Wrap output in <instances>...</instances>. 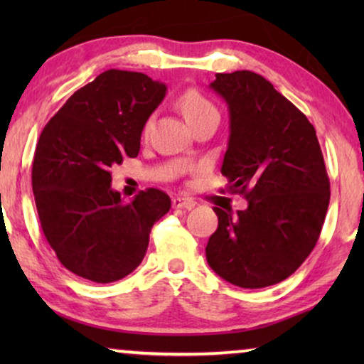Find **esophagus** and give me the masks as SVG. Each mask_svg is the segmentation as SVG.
<instances>
[{
    "label": "esophagus",
    "instance_id": "esophagus-1",
    "mask_svg": "<svg viewBox=\"0 0 364 364\" xmlns=\"http://www.w3.org/2000/svg\"><path fill=\"white\" fill-rule=\"evenodd\" d=\"M172 207L173 208H191L196 207V200L193 198H188V197H173L172 198Z\"/></svg>",
    "mask_w": 364,
    "mask_h": 364
}]
</instances>
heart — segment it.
Wrapping results in <instances>:
<instances>
[{
  "mask_svg": "<svg viewBox=\"0 0 364 364\" xmlns=\"http://www.w3.org/2000/svg\"><path fill=\"white\" fill-rule=\"evenodd\" d=\"M178 109L186 117V121L193 126L198 119L205 117L207 114L217 112V109L208 99L197 91V89H188V91L182 92L178 97ZM144 132H147V126L144 127Z\"/></svg>",
  "mask_w": 364,
  "mask_h": 364,
  "instance_id": "obj_1",
  "label": "heart"
}]
</instances>
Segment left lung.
<instances>
[{"label":"left lung","mask_w":364,"mask_h":364,"mask_svg":"<svg viewBox=\"0 0 364 364\" xmlns=\"http://www.w3.org/2000/svg\"><path fill=\"white\" fill-rule=\"evenodd\" d=\"M210 89L230 116L222 173L248 207L235 215L213 208L218 227L205 247L207 262L232 285H275L306 260L326 217L330 181L316 131L257 73L215 74Z\"/></svg>","instance_id":"obj_1"}]
</instances>
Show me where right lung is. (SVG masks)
Here are the masks:
<instances>
[{
	"label": "right lung",
	"instance_id": "right-lung-1",
	"mask_svg": "<svg viewBox=\"0 0 364 364\" xmlns=\"http://www.w3.org/2000/svg\"><path fill=\"white\" fill-rule=\"evenodd\" d=\"M167 86L142 73L109 69L68 99L39 136L33 193L44 237L74 275L96 283L141 265L154 223L171 208L157 188L131 202L112 191L111 168L137 157L147 119Z\"/></svg>",
	"mask_w": 364,
	"mask_h": 364
}]
</instances>
